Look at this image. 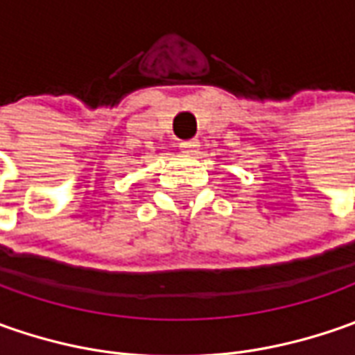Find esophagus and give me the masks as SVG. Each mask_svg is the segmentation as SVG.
<instances>
[{"label":"esophagus","mask_w":355,"mask_h":355,"mask_svg":"<svg viewBox=\"0 0 355 355\" xmlns=\"http://www.w3.org/2000/svg\"><path fill=\"white\" fill-rule=\"evenodd\" d=\"M182 150H184L185 154H196L199 148V142L198 140H187V142H182V146H180Z\"/></svg>","instance_id":"obj_1"}]
</instances>
